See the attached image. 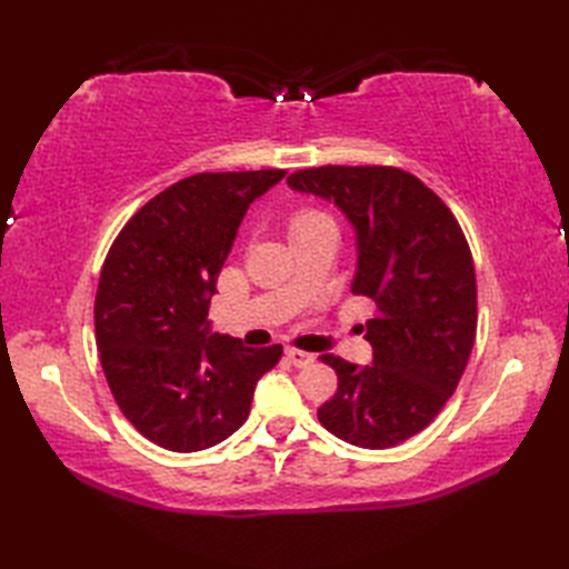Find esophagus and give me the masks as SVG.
Masks as SVG:
<instances>
[{
	"instance_id": "1",
	"label": "esophagus",
	"mask_w": 569,
	"mask_h": 569,
	"mask_svg": "<svg viewBox=\"0 0 569 569\" xmlns=\"http://www.w3.org/2000/svg\"><path fill=\"white\" fill-rule=\"evenodd\" d=\"M286 357L293 361V367H308L310 361L316 359V355L303 352V349H296V347H286Z\"/></svg>"
}]
</instances>
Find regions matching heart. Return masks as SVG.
I'll return each mask as SVG.
<instances>
[{"mask_svg": "<svg viewBox=\"0 0 569 569\" xmlns=\"http://www.w3.org/2000/svg\"><path fill=\"white\" fill-rule=\"evenodd\" d=\"M322 227H335V222L328 212H322L318 208H300L291 214V220H288V232H291V239Z\"/></svg>", "mask_w": 569, "mask_h": 569, "instance_id": "b5f03b06", "label": "heart"}]
</instances>
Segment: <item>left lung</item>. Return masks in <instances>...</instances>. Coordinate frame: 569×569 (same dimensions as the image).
I'll list each match as a JSON object with an SVG mask.
<instances>
[{"instance_id": "obj_1", "label": "left lung", "mask_w": 569, "mask_h": 569, "mask_svg": "<svg viewBox=\"0 0 569 569\" xmlns=\"http://www.w3.org/2000/svg\"><path fill=\"white\" fill-rule=\"evenodd\" d=\"M288 186L345 212L357 237L352 293L377 303L369 367L320 357L340 383L318 418L349 445L386 450L428 428L462 379L477 335L469 244L450 208L401 168H303Z\"/></svg>"}]
</instances>
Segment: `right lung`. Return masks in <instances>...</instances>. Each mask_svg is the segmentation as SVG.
I'll use <instances>...</instances> for the list:
<instances>
[{"label": "right lung", "instance_id": "obj_1", "mask_svg": "<svg viewBox=\"0 0 569 569\" xmlns=\"http://www.w3.org/2000/svg\"><path fill=\"white\" fill-rule=\"evenodd\" d=\"M281 168L198 173L159 192L107 253L94 332L117 406L143 438L198 452L244 426L257 381L281 345L244 347L210 330L217 276L249 204Z\"/></svg>", "mask_w": 569, "mask_h": 569}]
</instances>
